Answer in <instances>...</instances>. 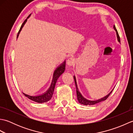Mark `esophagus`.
I'll use <instances>...</instances> for the list:
<instances>
[{"mask_svg":"<svg viewBox=\"0 0 133 133\" xmlns=\"http://www.w3.org/2000/svg\"><path fill=\"white\" fill-rule=\"evenodd\" d=\"M74 63H75V60H74V59L72 58H69L67 61V64L69 67L72 66L74 64Z\"/></svg>","mask_w":133,"mask_h":133,"instance_id":"obj_1","label":"esophagus"}]
</instances>
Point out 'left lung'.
Here are the masks:
<instances>
[{
    "label": "left lung",
    "instance_id": "8db88e82",
    "mask_svg": "<svg viewBox=\"0 0 133 133\" xmlns=\"http://www.w3.org/2000/svg\"><path fill=\"white\" fill-rule=\"evenodd\" d=\"M114 29L115 30V32H116V34H117V39H118V41L119 43L121 42L120 41V38H119V34H118L117 30L116 29V28H115V26L114 25ZM74 81H75V86H76V89H77V99L79 101V102L81 104H84V105H94V104H96V103H98L99 102H101L102 101H105L106 99L109 97V95L111 94V93L112 92V90H111V91L110 92V93H109L107 95H106L105 97H104L103 98H102L101 99H99L98 100H95V101H91V100H89L85 98L84 97H83L82 95L81 94V93L80 92V91H79L78 88V86H77V81H76V78L75 76H74Z\"/></svg>",
    "mask_w": 133,
    "mask_h": 133
}]
</instances>
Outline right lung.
<instances>
[{
	"label": "right lung",
	"mask_w": 133,
	"mask_h": 133,
	"mask_svg": "<svg viewBox=\"0 0 133 133\" xmlns=\"http://www.w3.org/2000/svg\"><path fill=\"white\" fill-rule=\"evenodd\" d=\"M30 16H31V14H30V15L27 17V19L25 20L24 22L23 23V24H22L21 29H20V30L19 31L18 35H17V38H18L20 32H21V31L22 28L23 27L24 25L25 24V23H26L27 19L30 18ZM65 67H66V61H64L63 63L61 64V65H59L57 68L56 69L54 72L51 84V85L49 88V89H48L45 92L43 93V94H42L38 95H30L27 94H26V93H24V92H23V94L25 96H26V97L34 101V102H37V103H42L47 102L49 101L52 97L56 81H57L59 77H60V76L64 72Z\"/></svg>",
	"instance_id": "add662e5"
}]
</instances>
